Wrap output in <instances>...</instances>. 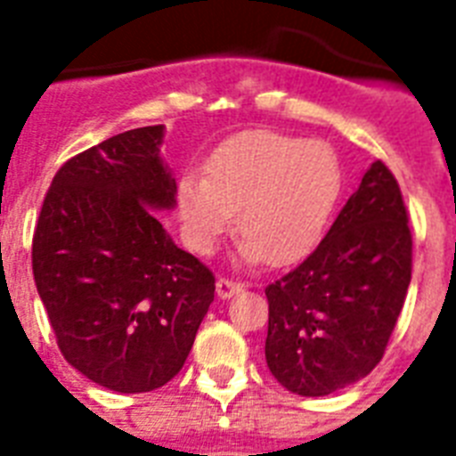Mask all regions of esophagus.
Instances as JSON below:
<instances>
[{"instance_id": "34e87169", "label": "esophagus", "mask_w": 456, "mask_h": 456, "mask_svg": "<svg viewBox=\"0 0 456 456\" xmlns=\"http://www.w3.org/2000/svg\"><path fill=\"white\" fill-rule=\"evenodd\" d=\"M215 291L220 298H232L234 293L241 291V284L234 281V279H227V277H220L217 279V284H215Z\"/></svg>"}]
</instances>
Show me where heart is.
Instances as JSON below:
<instances>
[{
    "instance_id": "heart-1",
    "label": "heart",
    "mask_w": 456,
    "mask_h": 456,
    "mask_svg": "<svg viewBox=\"0 0 456 456\" xmlns=\"http://www.w3.org/2000/svg\"><path fill=\"white\" fill-rule=\"evenodd\" d=\"M340 184L338 156L322 139L246 132L215 151L206 175L179 179V222L189 246L210 256L236 210L239 260L284 265L317 243Z\"/></svg>"
}]
</instances>
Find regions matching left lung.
I'll list each match as a JSON object with an SVG mask.
<instances>
[{
	"label": "left lung",
	"instance_id": "obj_1",
	"mask_svg": "<svg viewBox=\"0 0 456 456\" xmlns=\"http://www.w3.org/2000/svg\"><path fill=\"white\" fill-rule=\"evenodd\" d=\"M393 172L376 160L298 267L265 289V357L286 390L322 397L381 362L411 281V232Z\"/></svg>",
	"mask_w": 456,
	"mask_h": 456
}]
</instances>
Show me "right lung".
<instances>
[{
	"mask_svg": "<svg viewBox=\"0 0 456 456\" xmlns=\"http://www.w3.org/2000/svg\"><path fill=\"white\" fill-rule=\"evenodd\" d=\"M163 125L61 165L32 236V274L68 364L116 393H149L184 367L215 277L153 210L175 208Z\"/></svg>",
	"mask_w": 456,
	"mask_h": 456,
	"instance_id": "add662e5",
	"label": "right lung"
}]
</instances>
